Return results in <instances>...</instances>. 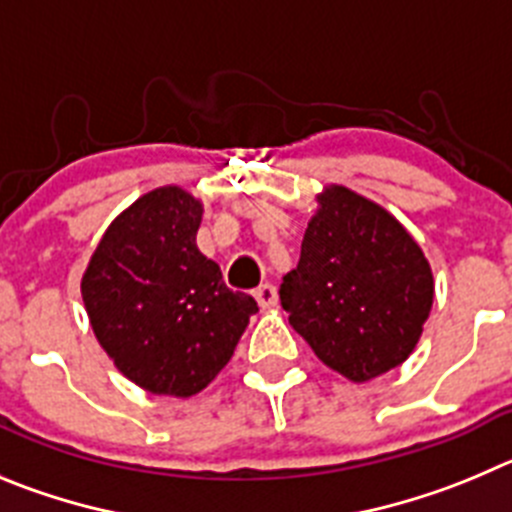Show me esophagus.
<instances>
[{
  "mask_svg": "<svg viewBox=\"0 0 512 512\" xmlns=\"http://www.w3.org/2000/svg\"><path fill=\"white\" fill-rule=\"evenodd\" d=\"M252 295H255V300L260 303L262 310H270L278 305V290H275V285L270 283H262Z\"/></svg>",
  "mask_w": 512,
  "mask_h": 512,
  "instance_id": "1",
  "label": "esophagus"
}]
</instances>
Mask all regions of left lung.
I'll list each match as a JSON object with an SVG mask.
<instances>
[{
	"mask_svg": "<svg viewBox=\"0 0 512 512\" xmlns=\"http://www.w3.org/2000/svg\"><path fill=\"white\" fill-rule=\"evenodd\" d=\"M315 202L280 303L328 369L366 384L417 348L434 300L432 267L407 227L374 199L328 184Z\"/></svg>",
	"mask_w": 512,
	"mask_h": 512,
	"instance_id": "8db88e82",
	"label": "left lung"
}]
</instances>
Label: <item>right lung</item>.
<instances>
[{"mask_svg":"<svg viewBox=\"0 0 512 512\" xmlns=\"http://www.w3.org/2000/svg\"><path fill=\"white\" fill-rule=\"evenodd\" d=\"M204 204L176 184L128 204L80 280L85 313L116 369L156 396L189 399L229 364L255 298L224 285L197 247Z\"/></svg>","mask_w":512,"mask_h":512,"instance_id":"obj_1","label":"right lung"}]
</instances>
